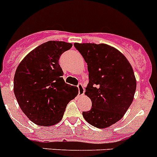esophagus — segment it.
Instances as JSON below:
<instances>
[{
  "label": "esophagus",
  "instance_id": "1",
  "mask_svg": "<svg viewBox=\"0 0 157 157\" xmlns=\"http://www.w3.org/2000/svg\"><path fill=\"white\" fill-rule=\"evenodd\" d=\"M78 89V95L79 96H82L84 95V93H85V89H84V86H82V83H78V85L77 86Z\"/></svg>",
  "mask_w": 157,
  "mask_h": 157
}]
</instances>
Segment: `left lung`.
Here are the masks:
<instances>
[{
	"instance_id": "8db88e82",
	"label": "left lung",
	"mask_w": 157,
	"mask_h": 157,
	"mask_svg": "<svg viewBox=\"0 0 157 157\" xmlns=\"http://www.w3.org/2000/svg\"><path fill=\"white\" fill-rule=\"evenodd\" d=\"M87 63L89 83L85 94L92 101L85 120L96 128L109 127L122 118L132 104L136 82L130 63L107 44H74Z\"/></svg>"
}]
</instances>
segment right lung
Instances as JSON below:
<instances>
[{
    "mask_svg": "<svg viewBox=\"0 0 157 157\" xmlns=\"http://www.w3.org/2000/svg\"><path fill=\"white\" fill-rule=\"evenodd\" d=\"M71 47L63 41H48L29 53L17 67L15 96L25 114L38 125L59 122L68 102L78 94L76 86L65 82L59 64L61 55Z\"/></svg>",
    "mask_w": 157,
    "mask_h": 157,
    "instance_id": "1",
    "label": "right lung"
}]
</instances>
